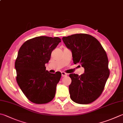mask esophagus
Returning <instances> with one entry per match:
<instances>
[{
    "mask_svg": "<svg viewBox=\"0 0 123 123\" xmlns=\"http://www.w3.org/2000/svg\"><path fill=\"white\" fill-rule=\"evenodd\" d=\"M62 77H65V76H68V74L66 73L65 72H62Z\"/></svg>",
    "mask_w": 123,
    "mask_h": 123,
    "instance_id": "34e87169",
    "label": "esophagus"
}]
</instances>
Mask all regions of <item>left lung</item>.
<instances>
[{"label": "left lung", "instance_id": "1", "mask_svg": "<svg viewBox=\"0 0 123 123\" xmlns=\"http://www.w3.org/2000/svg\"><path fill=\"white\" fill-rule=\"evenodd\" d=\"M72 54L74 64H80L84 73L70 74V98L74 102L87 105L101 95L110 74L108 59L99 41L88 34H76L62 38Z\"/></svg>", "mask_w": 123, "mask_h": 123}]
</instances>
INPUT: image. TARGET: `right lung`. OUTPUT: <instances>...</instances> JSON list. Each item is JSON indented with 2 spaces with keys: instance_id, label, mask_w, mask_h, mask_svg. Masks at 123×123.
<instances>
[{
  "instance_id": "add662e5",
  "label": "right lung",
  "mask_w": 123,
  "mask_h": 123,
  "mask_svg": "<svg viewBox=\"0 0 123 123\" xmlns=\"http://www.w3.org/2000/svg\"><path fill=\"white\" fill-rule=\"evenodd\" d=\"M61 42L57 37H36L25 41L18 50L15 62L17 81L32 102L45 104L54 98L62 74L49 72L45 64L48 63L52 50Z\"/></svg>"
}]
</instances>
